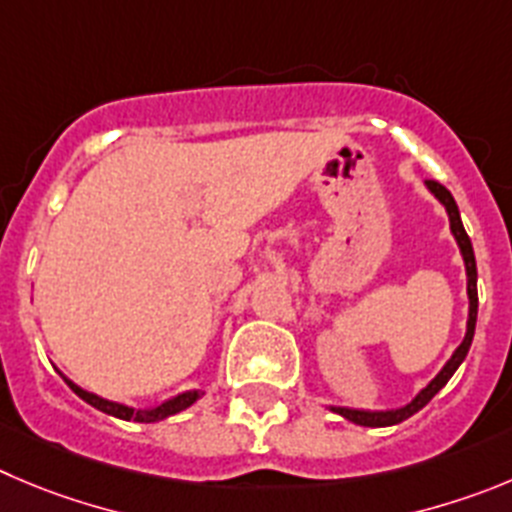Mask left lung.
<instances>
[{
	"instance_id": "1",
	"label": "left lung",
	"mask_w": 512,
	"mask_h": 512,
	"mask_svg": "<svg viewBox=\"0 0 512 512\" xmlns=\"http://www.w3.org/2000/svg\"><path fill=\"white\" fill-rule=\"evenodd\" d=\"M427 189L432 191L434 199H439V204L447 209V217H450V229H452V234H455V242H457V247H460L462 260H465L467 298H470V310H467V333H465V338H462L460 346L455 348V353L450 356V361L442 366V371H439V374L434 376V379L429 381V384L424 386V389L419 391V394L414 396L409 404H404V407L384 409V412L331 407V412L341 414L343 419H348V422H353V424H361V427H391V424L404 422V419H409L412 414H417L422 407H427L429 401H432V396L437 394V391L452 379V374H455L457 369H460V364L465 361L467 351H470V346H472V336H475V323H477V265H475V252H472V242H470V237H467L465 227H462L460 209H457V202H455V197H452L450 191L444 189L439 181H427Z\"/></svg>"
}]
</instances>
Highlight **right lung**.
I'll return each instance as SVG.
<instances>
[{
    "instance_id": "obj_1",
    "label": "right lung",
    "mask_w": 512,
    "mask_h": 512,
    "mask_svg": "<svg viewBox=\"0 0 512 512\" xmlns=\"http://www.w3.org/2000/svg\"><path fill=\"white\" fill-rule=\"evenodd\" d=\"M62 379H65V384L70 386V389L75 391V394L80 396L83 401H88L90 407L100 409V412L111 414V417H118V419H126V422H143V424H151V422H161V419L166 417H174V414L184 412V409H189L194 401L202 396V391L194 389V391H184V394L174 396V399L164 401V404H159V407L154 409H133V407H126V404H118V401H108L103 399V396L93 394V391H85L80 389L75 381H70L68 376L60 374Z\"/></svg>"
}]
</instances>
